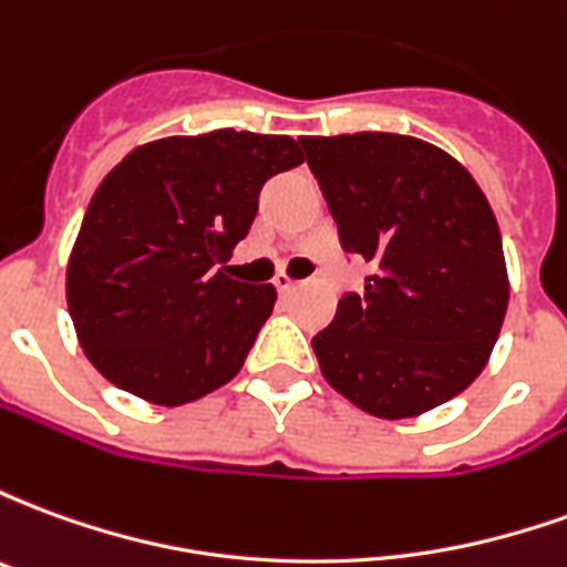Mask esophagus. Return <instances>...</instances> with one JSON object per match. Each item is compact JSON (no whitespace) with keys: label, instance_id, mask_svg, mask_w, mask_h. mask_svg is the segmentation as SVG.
I'll list each match as a JSON object with an SVG mask.
<instances>
[{"label":"esophagus","instance_id":"34e87169","mask_svg":"<svg viewBox=\"0 0 567 567\" xmlns=\"http://www.w3.org/2000/svg\"><path fill=\"white\" fill-rule=\"evenodd\" d=\"M272 282H276V288H279L282 295H291V291H297V288H300V282H297L295 276H288V272H279Z\"/></svg>","mask_w":567,"mask_h":567}]
</instances>
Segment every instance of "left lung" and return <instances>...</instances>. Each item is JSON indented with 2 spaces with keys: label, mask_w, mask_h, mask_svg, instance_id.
Instances as JSON below:
<instances>
[{
  "label": "left lung",
  "mask_w": 567,
  "mask_h": 567,
  "mask_svg": "<svg viewBox=\"0 0 567 567\" xmlns=\"http://www.w3.org/2000/svg\"><path fill=\"white\" fill-rule=\"evenodd\" d=\"M346 251L377 264L312 337L321 377L377 419L462 394L495 349L511 279L495 212L452 154L401 133L300 136Z\"/></svg>",
  "instance_id": "1"
}]
</instances>
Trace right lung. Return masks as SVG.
I'll list each match as a JSON object with an SVG mask.
<instances>
[{"label": "right lung", "instance_id": "right-lung-1", "mask_svg": "<svg viewBox=\"0 0 567 567\" xmlns=\"http://www.w3.org/2000/svg\"><path fill=\"white\" fill-rule=\"evenodd\" d=\"M297 163L291 136L212 130L145 142L105 175L66 267L69 316L105 380L182 406L243 370L276 288L236 282L221 264L264 182Z\"/></svg>", "mask_w": 567, "mask_h": 567}]
</instances>
